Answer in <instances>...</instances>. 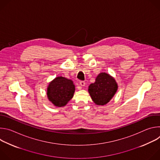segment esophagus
Instances as JSON below:
<instances>
[{"label": "esophagus", "instance_id": "1", "mask_svg": "<svg viewBox=\"0 0 160 160\" xmlns=\"http://www.w3.org/2000/svg\"><path fill=\"white\" fill-rule=\"evenodd\" d=\"M80 85L81 86L83 87V86H85V82L84 81H80Z\"/></svg>", "mask_w": 160, "mask_h": 160}]
</instances>
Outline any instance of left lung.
<instances>
[{
	"label": "left lung",
	"mask_w": 160,
	"mask_h": 160,
	"mask_svg": "<svg viewBox=\"0 0 160 160\" xmlns=\"http://www.w3.org/2000/svg\"><path fill=\"white\" fill-rule=\"evenodd\" d=\"M118 87L115 78L108 73L102 72L97 76L95 82L88 86V92L96 104L104 106L115 95Z\"/></svg>",
	"instance_id": "obj_1"
}]
</instances>
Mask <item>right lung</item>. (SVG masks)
Wrapping results in <instances>:
<instances>
[{
	"label": "right lung",
	"mask_w": 160,
	"mask_h": 160,
	"mask_svg": "<svg viewBox=\"0 0 160 160\" xmlns=\"http://www.w3.org/2000/svg\"><path fill=\"white\" fill-rule=\"evenodd\" d=\"M75 86L73 82L64 77H57L49 82L47 88L49 101L56 107H63L73 97Z\"/></svg>",
	"instance_id": "1"
}]
</instances>
